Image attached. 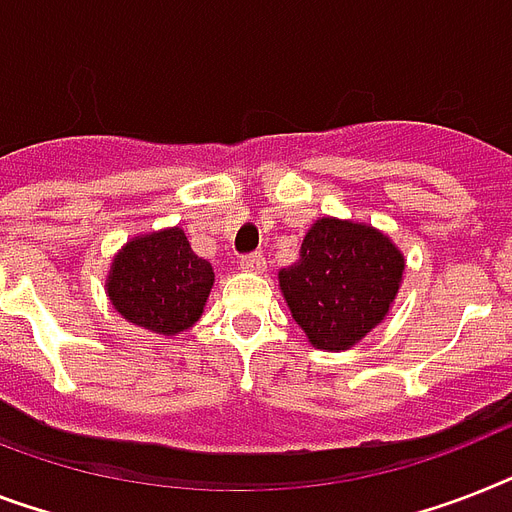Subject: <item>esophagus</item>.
Segmentation results:
<instances>
[{"label": "esophagus", "mask_w": 512, "mask_h": 512, "mask_svg": "<svg viewBox=\"0 0 512 512\" xmlns=\"http://www.w3.org/2000/svg\"><path fill=\"white\" fill-rule=\"evenodd\" d=\"M239 265H242V270H249V273H263V270H265L263 252H252V255H244L242 260H239Z\"/></svg>", "instance_id": "esophagus-1"}]
</instances>
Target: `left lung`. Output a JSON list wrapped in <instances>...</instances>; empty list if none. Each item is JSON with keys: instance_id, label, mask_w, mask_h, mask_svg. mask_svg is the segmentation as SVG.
<instances>
[{"instance_id": "left-lung-1", "label": "left lung", "mask_w": 512, "mask_h": 512, "mask_svg": "<svg viewBox=\"0 0 512 512\" xmlns=\"http://www.w3.org/2000/svg\"><path fill=\"white\" fill-rule=\"evenodd\" d=\"M402 260L376 228L321 218L307 231L299 263L278 273L294 321L318 350H350L384 321L400 289Z\"/></svg>"}]
</instances>
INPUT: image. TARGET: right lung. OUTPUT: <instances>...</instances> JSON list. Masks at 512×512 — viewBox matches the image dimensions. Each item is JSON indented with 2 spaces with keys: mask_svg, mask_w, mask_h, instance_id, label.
<instances>
[{
  "mask_svg": "<svg viewBox=\"0 0 512 512\" xmlns=\"http://www.w3.org/2000/svg\"><path fill=\"white\" fill-rule=\"evenodd\" d=\"M213 281V265L191 252L181 228H168L123 247L112 263L107 294L126 321L173 336L199 321Z\"/></svg>",
  "mask_w": 512,
  "mask_h": 512,
  "instance_id": "1",
  "label": "right lung"
}]
</instances>
